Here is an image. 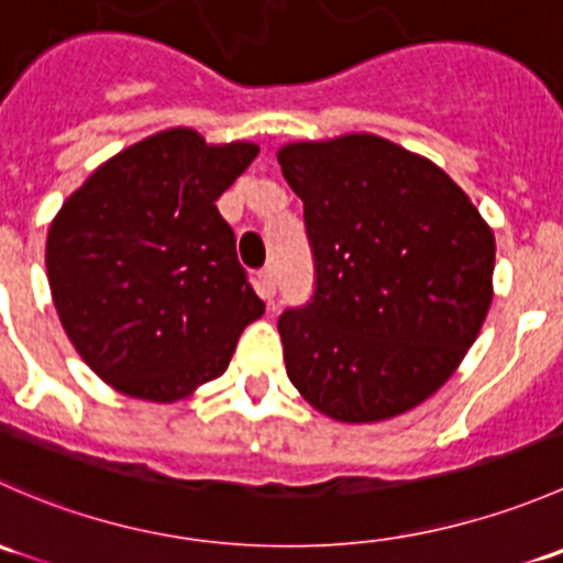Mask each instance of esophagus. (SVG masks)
Returning <instances> with one entry per match:
<instances>
[{
  "instance_id": "esophagus-1",
  "label": "esophagus",
  "mask_w": 563,
  "mask_h": 563,
  "mask_svg": "<svg viewBox=\"0 0 563 563\" xmlns=\"http://www.w3.org/2000/svg\"><path fill=\"white\" fill-rule=\"evenodd\" d=\"M258 288H261V297L272 305V299H275V294H277V269L275 266H264V269L258 272Z\"/></svg>"
}]
</instances>
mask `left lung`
Returning <instances> with one entry per match:
<instances>
[{
    "instance_id": "obj_1",
    "label": "left lung",
    "mask_w": 563,
    "mask_h": 563,
    "mask_svg": "<svg viewBox=\"0 0 563 563\" xmlns=\"http://www.w3.org/2000/svg\"><path fill=\"white\" fill-rule=\"evenodd\" d=\"M316 288L277 318L305 400L338 422H382L428 400L463 362L493 299L496 240L428 157L371 133L286 144Z\"/></svg>"
}]
</instances>
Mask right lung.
I'll use <instances>...</instances> for the list:
<instances>
[{
  "mask_svg": "<svg viewBox=\"0 0 563 563\" xmlns=\"http://www.w3.org/2000/svg\"><path fill=\"white\" fill-rule=\"evenodd\" d=\"M258 146L163 130L103 163L48 229L51 297L81 360L122 395L174 402L223 376L264 302L214 201Z\"/></svg>",
  "mask_w": 563,
  "mask_h": 563,
  "instance_id": "obj_1",
  "label": "right lung"
}]
</instances>
